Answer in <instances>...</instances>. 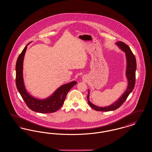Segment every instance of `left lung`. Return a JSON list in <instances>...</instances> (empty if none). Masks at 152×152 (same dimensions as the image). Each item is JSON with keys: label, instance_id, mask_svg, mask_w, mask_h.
Wrapping results in <instances>:
<instances>
[{"label": "left lung", "instance_id": "1", "mask_svg": "<svg viewBox=\"0 0 152 152\" xmlns=\"http://www.w3.org/2000/svg\"><path fill=\"white\" fill-rule=\"evenodd\" d=\"M116 44L117 45L118 47H119V48L121 50H123L125 52L126 62H127L126 75L128 80V86L126 91L124 93L122 96H121V97L118 100H117V101H116L113 104L109 105L108 107H99L93 104L89 101V91L88 90V93L87 96L88 104L91 106V107H92V108L94 109V110L97 111L108 112V111L114 110L118 108L126 100L128 96L133 90L135 86L136 71V67H137L136 58L131 51L129 47L127 44L124 43L123 42H118L116 43Z\"/></svg>", "mask_w": 152, "mask_h": 152}]
</instances>
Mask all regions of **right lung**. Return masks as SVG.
Segmentation results:
<instances>
[{
    "label": "right lung",
    "mask_w": 152,
    "mask_h": 152,
    "mask_svg": "<svg viewBox=\"0 0 152 152\" xmlns=\"http://www.w3.org/2000/svg\"><path fill=\"white\" fill-rule=\"evenodd\" d=\"M27 45H28V44ZM27 45L23 49L16 61V88L23 100L31 110L41 113H53L57 111L63 105L68 92L75 84H77V82L73 81L69 83L63 85L59 87L50 97L44 100H39L32 97L27 93L25 89L23 78V63Z\"/></svg>",
    "instance_id": "add662e5"
}]
</instances>
